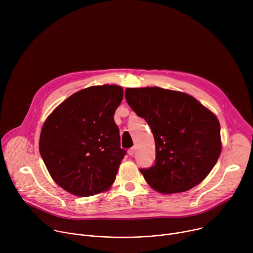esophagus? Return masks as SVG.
Returning a JSON list of instances; mask_svg holds the SVG:
<instances>
[{"label": "esophagus", "instance_id": "esophagus-1", "mask_svg": "<svg viewBox=\"0 0 253 253\" xmlns=\"http://www.w3.org/2000/svg\"><path fill=\"white\" fill-rule=\"evenodd\" d=\"M134 153H135V148H134V147H132V148H130V149L128 150V154H129L130 156H132Z\"/></svg>", "mask_w": 253, "mask_h": 253}]
</instances>
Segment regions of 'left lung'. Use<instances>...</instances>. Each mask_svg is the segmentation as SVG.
<instances>
[{
  "mask_svg": "<svg viewBox=\"0 0 253 253\" xmlns=\"http://www.w3.org/2000/svg\"><path fill=\"white\" fill-rule=\"evenodd\" d=\"M125 98L155 140V164L140 169L165 194L184 192L206 178L221 153L219 121L194 97L159 87L127 88Z\"/></svg>",
  "mask_w": 253,
  "mask_h": 253,
  "instance_id": "8db88e82",
  "label": "left lung"
}]
</instances>
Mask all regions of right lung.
<instances>
[{
  "mask_svg": "<svg viewBox=\"0 0 253 253\" xmlns=\"http://www.w3.org/2000/svg\"><path fill=\"white\" fill-rule=\"evenodd\" d=\"M123 99L117 85L92 86L62 102L46 119L39 142L54 181L80 197L107 191L126 155L114 114Z\"/></svg>",
  "mask_w": 253,
  "mask_h": 253,
  "instance_id": "1",
  "label": "right lung"
}]
</instances>
